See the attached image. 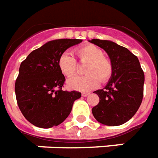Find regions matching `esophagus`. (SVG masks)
<instances>
[{"instance_id": "1", "label": "esophagus", "mask_w": 158, "mask_h": 158, "mask_svg": "<svg viewBox=\"0 0 158 158\" xmlns=\"http://www.w3.org/2000/svg\"><path fill=\"white\" fill-rule=\"evenodd\" d=\"M89 92H82V96H89Z\"/></svg>"}]
</instances>
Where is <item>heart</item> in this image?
Listing matches in <instances>:
<instances>
[{"mask_svg":"<svg viewBox=\"0 0 158 158\" xmlns=\"http://www.w3.org/2000/svg\"><path fill=\"white\" fill-rule=\"evenodd\" d=\"M75 54L81 62H87L84 76H77L68 80L69 89L86 91L96 88L102 83L107 82L113 75V67L109 59L104 56V52L94 45H82L75 50ZM57 65L62 73L71 77L76 73L77 62L73 56L65 52L59 56Z\"/></svg>","mask_w":158,"mask_h":158,"instance_id":"b5f03b06","label":"heart"}]
</instances>
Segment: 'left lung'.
<instances>
[{"label": "left lung", "mask_w": 158, "mask_h": 158, "mask_svg": "<svg viewBox=\"0 0 158 158\" xmlns=\"http://www.w3.org/2000/svg\"><path fill=\"white\" fill-rule=\"evenodd\" d=\"M89 41L107 53L113 67V75L105 88L95 91L100 102L92 108L93 116L105 125H121L135 114L141 104L144 72L137 56L125 47L110 40Z\"/></svg>", "instance_id": "8db88e82"}]
</instances>
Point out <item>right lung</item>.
<instances>
[{
	"mask_svg": "<svg viewBox=\"0 0 158 158\" xmlns=\"http://www.w3.org/2000/svg\"><path fill=\"white\" fill-rule=\"evenodd\" d=\"M82 40L59 39L45 43L23 61L15 83L17 102L35 126L49 129L62 123L81 93L62 90L65 77L57 65L59 56Z\"/></svg>",
	"mask_w": 158,
	"mask_h": 158,
	"instance_id": "obj_1",
	"label": "right lung"
}]
</instances>
